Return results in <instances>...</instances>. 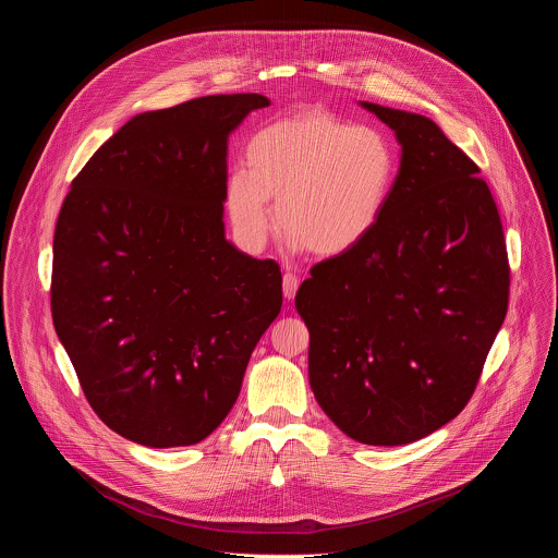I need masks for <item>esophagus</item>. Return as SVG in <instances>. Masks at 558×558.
Here are the masks:
<instances>
[{"label": "esophagus", "instance_id": "esophagus-1", "mask_svg": "<svg viewBox=\"0 0 558 558\" xmlns=\"http://www.w3.org/2000/svg\"><path fill=\"white\" fill-rule=\"evenodd\" d=\"M298 287H300V278H298L295 274H289V271H287V274L282 276V293H284V298H287V300H293Z\"/></svg>", "mask_w": 558, "mask_h": 558}]
</instances>
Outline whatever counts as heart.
Wrapping results in <instances>:
<instances>
[{"label":"heart","mask_w":558,"mask_h":558,"mask_svg":"<svg viewBox=\"0 0 558 558\" xmlns=\"http://www.w3.org/2000/svg\"><path fill=\"white\" fill-rule=\"evenodd\" d=\"M245 154L247 170L227 174L222 203L250 250H260L274 231V203L293 245L320 258L351 254L379 225L397 181V154L384 132L323 110L260 128Z\"/></svg>","instance_id":"b5f03b06"}]
</instances>
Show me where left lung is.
I'll list each match as a JSON object with an SVG mask.
<instances>
[{
    "instance_id": "1",
    "label": "left lung",
    "mask_w": 558,
    "mask_h": 558,
    "mask_svg": "<svg viewBox=\"0 0 558 558\" xmlns=\"http://www.w3.org/2000/svg\"><path fill=\"white\" fill-rule=\"evenodd\" d=\"M402 147L388 207L351 254L295 293L317 404L351 439L413 444L454 420L508 311L510 269L493 194L428 117L368 101Z\"/></svg>"
}]
</instances>
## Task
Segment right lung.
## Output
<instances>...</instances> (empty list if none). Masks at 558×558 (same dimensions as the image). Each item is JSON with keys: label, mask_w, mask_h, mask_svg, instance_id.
Returning <instances> with one entry per match:
<instances>
[{"label": "right lung", "mask_w": 558, "mask_h": 558, "mask_svg": "<svg viewBox=\"0 0 558 558\" xmlns=\"http://www.w3.org/2000/svg\"><path fill=\"white\" fill-rule=\"evenodd\" d=\"M271 101L211 95L132 117L72 181L52 243V323L121 437L192 446L241 392L282 306L278 263L225 238L229 134Z\"/></svg>", "instance_id": "obj_1"}]
</instances>
